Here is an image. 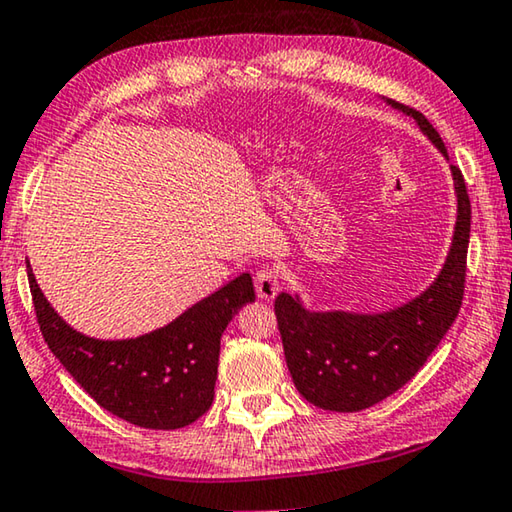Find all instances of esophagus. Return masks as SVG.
Returning <instances> with one entry per match:
<instances>
[{"label": "esophagus", "mask_w": 512, "mask_h": 512, "mask_svg": "<svg viewBox=\"0 0 512 512\" xmlns=\"http://www.w3.org/2000/svg\"><path fill=\"white\" fill-rule=\"evenodd\" d=\"M254 286H256V295L261 297V300H267V302L274 300L281 288L277 270H272V267H261V270H256Z\"/></svg>", "instance_id": "esophagus-1"}]
</instances>
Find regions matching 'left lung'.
I'll return each instance as SVG.
<instances>
[{
	"mask_svg": "<svg viewBox=\"0 0 512 512\" xmlns=\"http://www.w3.org/2000/svg\"><path fill=\"white\" fill-rule=\"evenodd\" d=\"M387 102L412 116L448 160L444 141L426 116L396 100ZM451 176L458 199L451 249L437 279L414 300L382 313L309 311L300 297L288 293L274 300L288 371L309 403L329 412L373 407L419 373L458 318L465 295L471 203L455 164Z\"/></svg>",
	"mask_w": 512,
	"mask_h": 512,
	"instance_id": "left-lung-1",
	"label": "left lung"
}]
</instances>
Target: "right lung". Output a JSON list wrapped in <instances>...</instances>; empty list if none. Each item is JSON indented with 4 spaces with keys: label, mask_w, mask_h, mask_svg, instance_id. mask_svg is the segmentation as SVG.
Masks as SVG:
<instances>
[{
    "label": "right lung",
    "mask_w": 512,
    "mask_h": 512,
    "mask_svg": "<svg viewBox=\"0 0 512 512\" xmlns=\"http://www.w3.org/2000/svg\"><path fill=\"white\" fill-rule=\"evenodd\" d=\"M27 277L52 355L100 407L151 430L185 428L210 410L224 329L242 306L256 300L245 272L169 325L137 338L102 341L77 332L52 309L29 265Z\"/></svg>",
    "instance_id": "right-lung-1"
}]
</instances>
